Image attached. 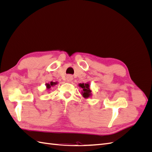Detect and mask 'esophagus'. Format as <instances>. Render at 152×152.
Returning <instances> with one entry per match:
<instances>
[{"label":"esophagus","instance_id":"obj_1","mask_svg":"<svg viewBox=\"0 0 152 152\" xmlns=\"http://www.w3.org/2000/svg\"><path fill=\"white\" fill-rule=\"evenodd\" d=\"M73 79V77L71 75H68L66 76V80L68 82H71Z\"/></svg>","mask_w":152,"mask_h":152}]
</instances>
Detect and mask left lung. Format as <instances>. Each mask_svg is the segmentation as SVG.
I'll list each match as a JSON object with an SVG mask.
<instances>
[{
  "mask_svg": "<svg viewBox=\"0 0 152 152\" xmlns=\"http://www.w3.org/2000/svg\"><path fill=\"white\" fill-rule=\"evenodd\" d=\"M79 86L81 87V88L83 89V91H82V96H83L85 98H89L91 95V91L89 89V84L88 83L80 84Z\"/></svg>",
  "mask_w": 152,
  "mask_h": 152,
  "instance_id": "8db88e82",
  "label": "left lung"
}]
</instances>
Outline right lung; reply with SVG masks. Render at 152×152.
Segmentation results:
<instances>
[{"instance_id":"obj_1","label":"right lung","mask_w":152,"mask_h":152,"mask_svg":"<svg viewBox=\"0 0 152 152\" xmlns=\"http://www.w3.org/2000/svg\"><path fill=\"white\" fill-rule=\"evenodd\" d=\"M57 84V82H50V84H46V87H47V88L49 89H50V87H51V86H54L55 84Z\"/></svg>"}]
</instances>
